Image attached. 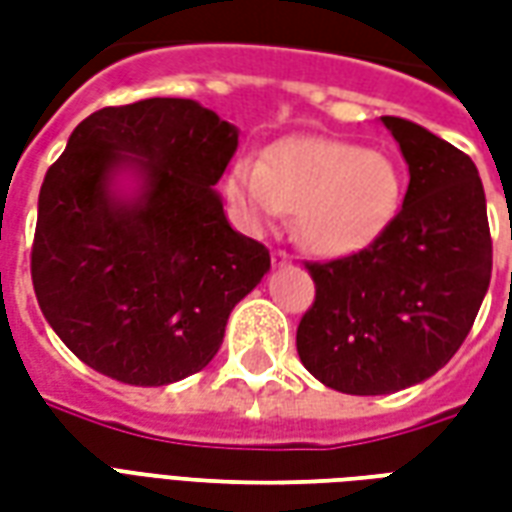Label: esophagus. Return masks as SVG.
I'll use <instances>...</instances> for the list:
<instances>
[{
    "mask_svg": "<svg viewBox=\"0 0 512 512\" xmlns=\"http://www.w3.org/2000/svg\"><path fill=\"white\" fill-rule=\"evenodd\" d=\"M271 263H274V266H288L290 255L288 252H282V249H274V252H271Z\"/></svg>",
    "mask_w": 512,
    "mask_h": 512,
    "instance_id": "obj_1",
    "label": "esophagus"
}]
</instances>
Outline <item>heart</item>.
<instances>
[{
  "mask_svg": "<svg viewBox=\"0 0 512 512\" xmlns=\"http://www.w3.org/2000/svg\"><path fill=\"white\" fill-rule=\"evenodd\" d=\"M400 194V169L384 150L337 139H293L266 161L238 158L227 175V197L249 227L266 230L296 213L301 244L323 257L373 244L395 219Z\"/></svg>",
  "mask_w": 512,
  "mask_h": 512,
  "instance_id": "heart-1",
  "label": "heart"
}]
</instances>
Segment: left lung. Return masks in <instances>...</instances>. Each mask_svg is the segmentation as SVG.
I'll return each mask as SVG.
<instances>
[{"label":"left lung","mask_w":512,"mask_h":512,"mask_svg":"<svg viewBox=\"0 0 512 512\" xmlns=\"http://www.w3.org/2000/svg\"><path fill=\"white\" fill-rule=\"evenodd\" d=\"M381 123L411 175L403 208L362 252L307 263L315 301L296 332L301 365L345 395H389L441 370L491 282V230L472 158L411 120Z\"/></svg>","instance_id":"obj_1"}]
</instances>
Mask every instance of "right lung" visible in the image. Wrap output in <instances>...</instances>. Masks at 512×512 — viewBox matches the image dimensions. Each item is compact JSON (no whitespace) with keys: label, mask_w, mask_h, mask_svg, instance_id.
Returning a JSON list of instances; mask_svg holds the SVG:
<instances>
[{"label":"right lung","mask_w":512,"mask_h":512,"mask_svg":"<svg viewBox=\"0 0 512 512\" xmlns=\"http://www.w3.org/2000/svg\"><path fill=\"white\" fill-rule=\"evenodd\" d=\"M238 128L191 98L106 106L46 172L32 285L51 329L98 373L167 386L200 373L271 268L213 191ZM131 174L137 189H116Z\"/></svg>","instance_id":"1"}]
</instances>
